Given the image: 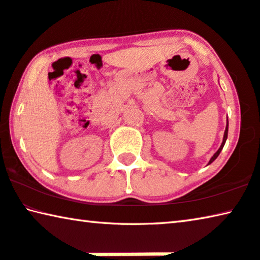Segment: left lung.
I'll use <instances>...</instances> for the list:
<instances>
[{"label": "left lung", "mask_w": 260, "mask_h": 260, "mask_svg": "<svg viewBox=\"0 0 260 260\" xmlns=\"http://www.w3.org/2000/svg\"><path fill=\"white\" fill-rule=\"evenodd\" d=\"M226 138H228V124H226V126H225V131H224V137H223V142H222V144H221V146H219V149L217 150V152L215 153L213 157H211V159L209 160V164H211L213 162L215 159H216L217 157H218V154H219V152H221L222 151V149H223V146H224V144H225V141H226Z\"/></svg>", "instance_id": "obj_1"}]
</instances>
